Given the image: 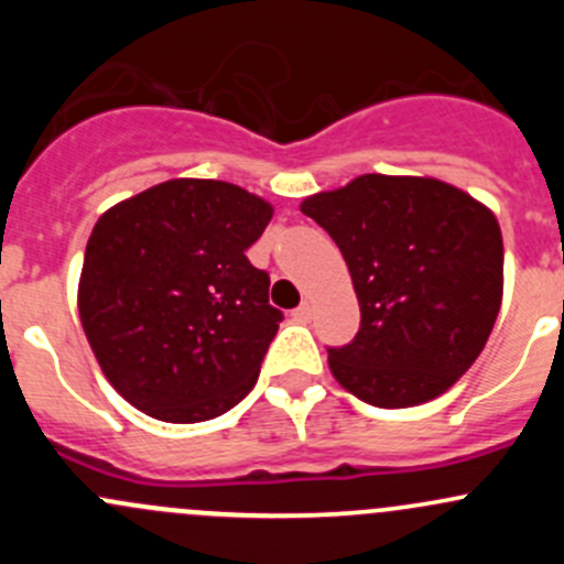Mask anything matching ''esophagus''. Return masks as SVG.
Listing matches in <instances>:
<instances>
[{"label":"esophagus","instance_id":"1","mask_svg":"<svg viewBox=\"0 0 564 564\" xmlns=\"http://www.w3.org/2000/svg\"><path fill=\"white\" fill-rule=\"evenodd\" d=\"M311 314H314V305H311V303H308V300H305V303H303V305H300V308H297V311H294V318H300V322H308V318H311Z\"/></svg>","mask_w":564,"mask_h":564}]
</instances>
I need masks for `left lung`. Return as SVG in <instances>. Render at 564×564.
<instances>
[{"label": "left lung", "mask_w": 564, "mask_h": 564, "mask_svg": "<svg viewBox=\"0 0 564 564\" xmlns=\"http://www.w3.org/2000/svg\"><path fill=\"white\" fill-rule=\"evenodd\" d=\"M335 240L360 303L355 340L327 351L371 406L442 395L480 357L502 305L497 215L434 176L362 174L300 204Z\"/></svg>", "instance_id": "obj_1"}]
</instances>
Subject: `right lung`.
Instances as JSON below:
<instances>
[{
    "mask_svg": "<svg viewBox=\"0 0 564 564\" xmlns=\"http://www.w3.org/2000/svg\"><path fill=\"white\" fill-rule=\"evenodd\" d=\"M272 204L220 180H169L106 209L78 316L113 390L163 423H202L253 390L283 314L246 250Z\"/></svg>",
    "mask_w": 564,
    "mask_h": 564,
    "instance_id": "1",
    "label": "right lung"
}]
</instances>
